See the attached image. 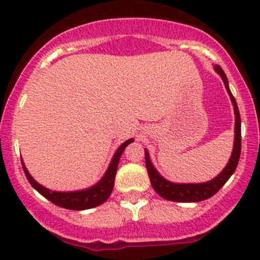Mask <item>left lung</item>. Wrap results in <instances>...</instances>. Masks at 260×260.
<instances>
[{"mask_svg":"<svg viewBox=\"0 0 260 260\" xmlns=\"http://www.w3.org/2000/svg\"><path fill=\"white\" fill-rule=\"evenodd\" d=\"M214 69L221 77L222 81H224L225 88H226L228 94H229L230 99H232L233 107H234L235 136L232 156H230L229 162L225 166V169L216 177H214L210 181H206V182L201 183H176L166 180L165 177H162L159 175V172L154 169L153 164H152L151 158H149L148 151L145 149L146 167L147 172H148L149 181L152 183V187L154 188V191L161 198L166 199L169 201H176V203H198V201L206 200V199L214 196L225 185V182L230 179V176L234 174L235 170H237L240 157V151H242V122H240L239 109H238L237 101H235V98L233 96L232 91L229 89V83H228V78L225 75L224 70L219 65H215Z\"/></svg>","mask_w":260,"mask_h":260,"instance_id":"obj_1","label":"left lung"}]
</instances>
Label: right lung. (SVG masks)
Here are the masks:
<instances>
[{
    "label": "right lung",
    "mask_w": 260,
    "mask_h": 260,
    "mask_svg": "<svg viewBox=\"0 0 260 260\" xmlns=\"http://www.w3.org/2000/svg\"><path fill=\"white\" fill-rule=\"evenodd\" d=\"M133 141L135 140L131 138V140L125 141L124 143H122V145L118 147V149L115 151L113 158H112L111 164H109L108 169H107L103 177H102L95 185L90 186V187L88 188H84V190L68 191V192H60V191L49 190V188L40 185L38 181L28 174L27 169H26L22 159H21V164H22V169L26 175V179L28 180L31 186H32L39 193H41L44 198H46L49 201H51L55 205L60 206V208L69 209V210H86V209H93L95 208V206L102 205V204L106 203V201L108 200V198L111 196L114 187V179L115 174H117L120 156H122L125 147L129 145V143H132Z\"/></svg>",
    "instance_id": "add662e5"
}]
</instances>
